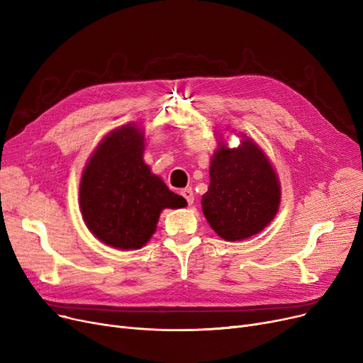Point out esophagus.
I'll list each match as a JSON object with an SVG mask.
<instances>
[{"instance_id":"1","label":"esophagus","mask_w":363,"mask_h":363,"mask_svg":"<svg viewBox=\"0 0 363 363\" xmlns=\"http://www.w3.org/2000/svg\"><path fill=\"white\" fill-rule=\"evenodd\" d=\"M181 196L186 200L188 204H193L194 203V193H193V188H184L181 191Z\"/></svg>"}]
</instances>
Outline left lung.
<instances>
[{
  "label": "left lung",
  "instance_id": "obj_1",
  "mask_svg": "<svg viewBox=\"0 0 363 363\" xmlns=\"http://www.w3.org/2000/svg\"><path fill=\"white\" fill-rule=\"evenodd\" d=\"M279 179L264 152L244 137L238 148L222 141L211 160V184L201 199L212 230L226 241L259 234L275 218Z\"/></svg>",
  "mask_w": 363,
  "mask_h": 363
}]
</instances>
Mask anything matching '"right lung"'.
Segmentation results:
<instances>
[{
    "label": "right lung",
    "instance_id": "obj_1",
    "mask_svg": "<svg viewBox=\"0 0 363 363\" xmlns=\"http://www.w3.org/2000/svg\"><path fill=\"white\" fill-rule=\"evenodd\" d=\"M144 130L133 123L110 132L89 157L79 185L91 234L119 250H137L155 234L163 208L185 206L144 163Z\"/></svg>",
    "mask_w": 363,
    "mask_h": 363
}]
</instances>
